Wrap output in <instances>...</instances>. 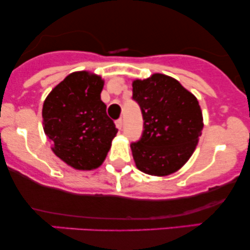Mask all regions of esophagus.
I'll use <instances>...</instances> for the list:
<instances>
[{"instance_id": "1", "label": "esophagus", "mask_w": 250, "mask_h": 250, "mask_svg": "<svg viewBox=\"0 0 250 250\" xmlns=\"http://www.w3.org/2000/svg\"><path fill=\"white\" fill-rule=\"evenodd\" d=\"M115 125H116V128H117V129H120V130H121V129H122V125H123V121H122V119L117 120V121L115 122Z\"/></svg>"}]
</instances>
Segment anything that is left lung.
Returning a JSON list of instances; mask_svg holds the SVG:
<instances>
[{"label": "left lung", "mask_w": 250, "mask_h": 250, "mask_svg": "<svg viewBox=\"0 0 250 250\" xmlns=\"http://www.w3.org/2000/svg\"><path fill=\"white\" fill-rule=\"evenodd\" d=\"M133 99L145 121L141 140L130 145L137 169L153 176L175 173L190 159L202 134L199 101L177 80L159 73L135 80Z\"/></svg>", "instance_id": "left-lung-1"}]
</instances>
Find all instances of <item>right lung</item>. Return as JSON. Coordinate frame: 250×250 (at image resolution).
<instances>
[{
    "label": "right lung",
    "instance_id": "right-lung-1",
    "mask_svg": "<svg viewBox=\"0 0 250 250\" xmlns=\"http://www.w3.org/2000/svg\"><path fill=\"white\" fill-rule=\"evenodd\" d=\"M104 81L90 71H75L45 97L43 130L51 150L68 166L93 170L105 160L117 129L101 101Z\"/></svg>",
    "mask_w": 250,
    "mask_h": 250
}]
</instances>
